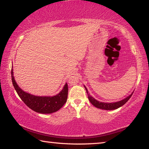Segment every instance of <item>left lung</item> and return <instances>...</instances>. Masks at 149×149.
Instances as JSON below:
<instances>
[{
	"label": "left lung",
	"mask_w": 149,
	"mask_h": 149,
	"mask_svg": "<svg viewBox=\"0 0 149 149\" xmlns=\"http://www.w3.org/2000/svg\"><path fill=\"white\" fill-rule=\"evenodd\" d=\"M85 90H86L87 93L88 99H89L91 103L93 106H95V107H97L98 108H100V109H103V110H115V109H117V108H118L121 107L122 106L125 104V103L128 101V100L130 99L131 97H132L133 95V93H132V94H131L129 97L125 98V99L121 100V101L116 102H113V103L101 102L98 101V100H95L94 98H93V97H91V96L89 95V92H88L87 88L85 87Z\"/></svg>",
	"instance_id": "obj_1"
}]
</instances>
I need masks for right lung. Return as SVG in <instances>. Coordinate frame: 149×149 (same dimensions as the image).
<instances>
[{"label":"right lung","mask_w":149,"mask_h":149,"mask_svg":"<svg viewBox=\"0 0 149 149\" xmlns=\"http://www.w3.org/2000/svg\"><path fill=\"white\" fill-rule=\"evenodd\" d=\"M12 81L17 95L25 104L35 112L41 114H50L60 109L67 101L68 87L65 84L58 94L53 97H37L24 92L20 89L15 81L13 76V69L11 70Z\"/></svg>","instance_id":"right-lung-1"}]
</instances>
